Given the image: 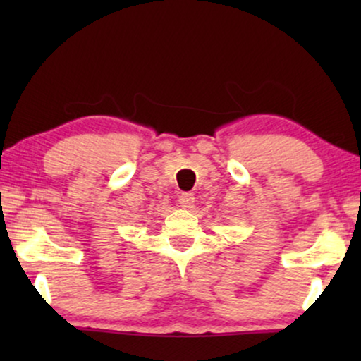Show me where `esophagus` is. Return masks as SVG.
<instances>
[{
  "label": "esophagus",
  "mask_w": 361,
  "mask_h": 361,
  "mask_svg": "<svg viewBox=\"0 0 361 361\" xmlns=\"http://www.w3.org/2000/svg\"><path fill=\"white\" fill-rule=\"evenodd\" d=\"M194 202H195L194 194H189V192H185V194L179 195V200H177V204H179V207H182V209H192V207H194Z\"/></svg>",
  "instance_id": "obj_1"
}]
</instances>
